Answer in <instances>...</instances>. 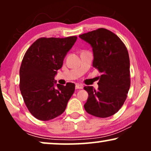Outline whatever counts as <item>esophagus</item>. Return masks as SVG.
Here are the masks:
<instances>
[{
    "instance_id": "esophagus-1",
    "label": "esophagus",
    "mask_w": 151,
    "mask_h": 151,
    "mask_svg": "<svg viewBox=\"0 0 151 151\" xmlns=\"http://www.w3.org/2000/svg\"><path fill=\"white\" fill-rule=\"evenodd\" d=\"M76 89H82V88H83V84H76Z\"/></svg>"
}]
</instances>
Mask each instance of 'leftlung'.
<instances>
[{"mask_svg":"<svg viewBox=\"0 0 151 151\" xmlns=\"http://www.w3.org/2000/svg\"><path fill=\"white\" fill-rule=\"evenodd\" d=\"M93 48V66L102 73L98 90L84 86L88 97L84 105L93 116L104 118L118 111L127 98L130 79V60L127 47L117 35L104 28L80 35Z\"/></svg>","mask_w":151,"mask_h":151,"instance_id":"8db88e82","label":"left lung"}]
</instances>
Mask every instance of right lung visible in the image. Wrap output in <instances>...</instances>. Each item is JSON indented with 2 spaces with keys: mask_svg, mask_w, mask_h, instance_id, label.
<instances>
[{
  "mask_svg": "<svg viewBox=\"0 0 151 151\" xmlns=\"http://www.w3.org/2000/svg\"><path fill=\"white\" fill-rule=\"evenodd\" d=\"M77 36L40 38L24 53L20 68L19 87L24 104L33 116L47 121L59 116L75 91V84H57L54 77Z\"/></svg>",
  "mask_w": 151,
  "mask_h": 151,
  "instance_id": "obj_1",
  "label": "right lung"
}]
</instances>
